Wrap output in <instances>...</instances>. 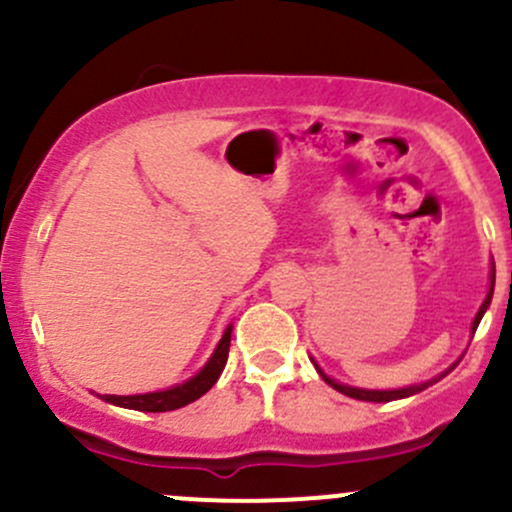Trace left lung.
Wrapping results in <instances>:
<instances>
[{
  "instance_id": "left-lung-1",
  "label": "left lung",
  "mask_w": 512,
  "mask_h": 512,
  "mask_svg": "<svg viewBox=\"0 0 512 512\" xmlns=\"http://www.w3.org/2000/svg\"><path fill=\"white\" fill-rule=\"evenodd\" d=\"M493 287H495V267H493V275H490V292H488V297H485V302L480 304V309H478L476 319H473V332H476V329H478L480 319H483L485 309H488L490 299H493ZM453 366H456V364H453ZM453 366H451V369H453ZM314 369H317V371H319V376H322V379L327 381V384L332 386V389H337L339 394H344V396H352V399H359V401H374V404H384V401H396V399H406V396H414V394H418V391L428 389V386H431L433 381L443 379V376H446L448 371H451V369H448V371H443V374L438 376V379H431V381H426V384L406 386V389H391V391H369V389H356V386H344V384H339V381L329 379V376L324 374V371L319 369L317 364H314Z\"/></svg>"
}]
</instances>
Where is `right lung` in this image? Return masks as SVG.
Returning a JSON list of instances; mask_svg holds the SVG:
<instances>
[{
  "label": "right lung",
  "mask_w": 512,
  "mask_h": 512,
  "mask_svg": "<svg viewBox=\"0 0 512 512\" xmlns=\"http://www.w3.org/2000/svg\"><path fill=\"white\" fill-rule=\"evenodd\" d=\"M230 334L232 329L227 327L223 339H220L218 349H215L213 356H210L208 364L188 379L185 384L170 386L165 391H153V394H136V396H113V394H101L103 401L113 406H123V409H133V411H148V414H160V411H175L183 409V406L193 404L198 401L200 396L208 394L210 389L215 386V381L220 379L223 374L225 364H227V352H230Z\"/></svg>",
  "instance_id": "obj_1"
}]
</instances>
